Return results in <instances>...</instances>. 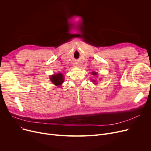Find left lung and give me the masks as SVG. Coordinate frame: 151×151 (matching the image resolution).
<instances>
[{
	"label": "left lung",
	"instance_id": "1",
	"mask_svg": "<svg viewBox=\"0 0 151 151\" xmlns=\"http://www.w3.org/2000/svg\"><path fill=\"white\" fill-rule=\"evenodd\" d=\"M92 74L93 75H94V76H96V75H97V72H95V71H93V72H92ZM92 82H96V81H95V80H92Z\"/></svg>",
	"mask_w": 151,
	"mask_h": 151
}]
</instances>
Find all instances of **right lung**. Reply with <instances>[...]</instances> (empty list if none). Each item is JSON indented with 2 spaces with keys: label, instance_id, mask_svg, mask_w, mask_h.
<instances>
[{
  "label": "right lung",
  "instance_id": "add662e5",
  "mask_svg": "<svg viewBox=\"0 0 151 151\" xmlns=\"http://www.w3.org/2000/svg\"><path fill=\"white\" fill-rule=\"evenodd\" d=\"M50 80L53 84L57 86H60V85L64 81V77L61 73H59L51 75Z\"/></svg>",
  "mask_w": 151,
  "mask_h": 151
}]
</instances>
